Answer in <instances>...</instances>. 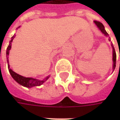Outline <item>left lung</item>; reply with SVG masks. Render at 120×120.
<instances>
[{"mask_svg":"<svg viewBox=\"0 0 120 120\" xmlns=\"http://www.w3.org/2000/svg\"><path fill=\"white\" fill-rule=\"evenodd\" d=\"M94 24L96 25V26L98 27V29L100 30L102 33L105 35L106 37H109V34L107 33V31L105 30V27H104V26H103L101 22H98V21H96V20H94ZM109 40L111 41V39H110V37H109ZM111 46L112 47V60H113V70H114V69L116 68V52H115V49H114V47L113 46V44L111 43Z\"/></svg>","mask_w":120,"mask_h":120,"instance_id":"obj_1","label":"left lung"}]
</instances>
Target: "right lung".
Returning a JSON list of instances; mask_svg holds the SVG:
<instances>
[{"label": "right lung", "instance_id": "obj_1", "mask_svg": "<svg viewBox=\"0 0 120 120\" xmlns=\"http://www.w3.org/2000/svg\"><path fill=\"white\" fill-rule=\"evenodd\" d=\"M20 27V26H19ZM15 37V35H13L11 37V40L9 41V45L7 47L6 50V57H7V62H8V69L11 75L13 77V78L17 82V83H19L20 85H22V86H24L26 87L27 88H31L32 87H34V86H41L42 84L44 83L45 81L47 80L48 78H49V76H47L46 78H44L43 80H38V79H36V78H26L24 76H22L20 75L19 74H17L15 72H14L13 71L11 70L10 68H9V51L11 48V42H13V40L14 39V38Z\"/></svg>", "mask_w": 120, "mask_h": 120}]
</instances>
